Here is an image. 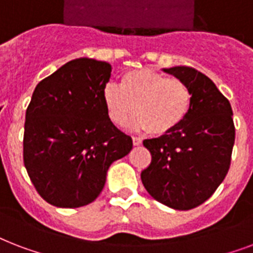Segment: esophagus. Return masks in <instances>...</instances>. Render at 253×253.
I'll list each match as a JSON object with an SVG mask.
<instances>
[{
    "label": "esophagus",
    "instance_id": "34e87169",
    "mask_svg": "<svg viewBox=\"0 0 253 253\" xmlns=\"http://www.w3.org/2000/svg\"><path fill=\"white\" fill-rule=\"evenodd\" d=\"M132 140H133V145H136V146L142 144V140H141L140 137H133Z\"/></svg>",
    "mask_w": 253,
    "mask_h": 253
}]
</instances>
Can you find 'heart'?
I'll return each instance as SVG.
<instances>
[{"instance_id":"b5f03b06","label":"heart","mask_w":253,"mask_h":253,"mask_svg":"<svg viewBox=\"0 0 253 253\" xmlns=\"http://www.w3.org/2000/svg\"><path fill=\"white\" fill-rule=\"evenodd\" d=\"M103 103L113 124L124 126L137 111V129L164 136L175 130L189 116L193 92L181 79L168 78L152 68H138L125 72L120 85L107 84Z\"/></svg>"}]
</instances>
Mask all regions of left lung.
<instances>
[{
  "label": "left lung",
  "instance_id": "1",
  "mask_svg": "<svg viewBox=\"0 0 253 253\" xmlns=\"http://www.w3.org/2000/svg\"><path fill=\"white\" fill-rule=\"evenodd\" d=\"M193 92L186 120L169 134L144 140L150 165L141 181L152 197L175 210H191L215 193L226 178L235 142L232 108L212 80L195 68H164Z\"/></svg>",
  "mask_w": 253,
  "mask_h": 253
}]
</instances>
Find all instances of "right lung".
Listing matches in <instances>:
<instances>
[{"label": "right lung", "instance_id": "obj_1", "mask_svg": "<svg viewBox=\"0 0 253 253\" xmlns=\"http://www.w3.org/2000/svg\"><path fill=\"white\" fill-rule=\"evenodd\" d=\"M107 62L79 58L41 80L26 109L23 164L52 206L76 209L99 197L113 161L132 150L103 103Z\"/></svg>", "mask_w": 253, "mask_h": 253}]
</instances>
